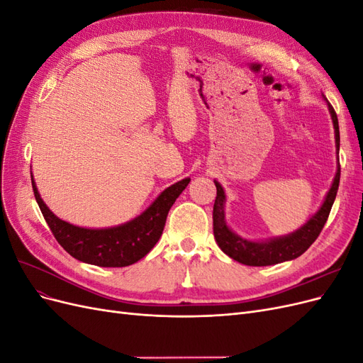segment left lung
<instances>
[{"label": "left lung", "mask_w": 363, "mask_h": 363, "mask_svg": "<svg viewBox=\"0 0 363 363\" xmlns=\"http://www.w3.org/2000/svg\"><path fill=\"white\" fill-rule=\"evenodd\" d=\"M328 111H330L333 127H335V138H336V147L339 151V124L335 108L328 104ZM339 179H340V164L337 167V172L335 175V180L330 191H328L325 201L323 203L320 211L312 216L307 224H304L300 230H296L292 235L276 238L265 242H252L235 235L225 224L224 219V203L225 195L223 186L215 180L216 186V199L213 204V235L216 244L219 245L228 257L233 260L244 263L248 267H267V265H276L280 262H286L296 259L301 256L303 252L309 248L316 238L320 236L321 230L327 221L328 215H330L332 206L335 203L337 188H339Z\"/></svg>", "instance_id": "1"}]
</instances>
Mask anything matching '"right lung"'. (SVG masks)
I'll list each match as a JSON object with an SVG mask.
<instances>
[{"label": "right lung", "mask_w": 363, "mask_h": 363, "mask_svg": "<svg viewBox=\"0 0 363 363\" xmlns=\"http://www.w3.org/2000/svg\"><path fill=\"white\" fill-rule=\"evenodd\" d=\"M191 179H184L164 189L147 211L133 221L112 228H83L65 223L42 201L31 179L33 192L40 212L57 242L77 260L104 268L133 265L145 257L162 236L171 206L186 189Z\"/></svg>", "instance_id": "add662e5"}]
</instances>
